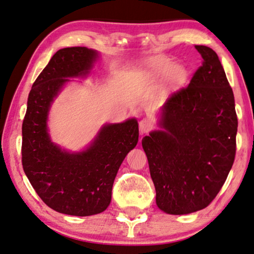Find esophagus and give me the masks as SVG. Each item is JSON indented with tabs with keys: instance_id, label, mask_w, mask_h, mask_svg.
<instances>
[{
	"instance_id": "esophagus-1",
	"label": "esophagus",
	"mask_w": 254,
	"mask_h": 254,
	"mask_svg": "<svg viewBox=\"0 0 254 254\" xmlns=\"http://www.w3.org/2000/svg\"><path fill=\"white\" fill-rule=\"evenodd\" d=\"M153 127V122L149 119H142L139 122V130L141 134H146L151 130Z\"/></svg>"
}]
</instances>
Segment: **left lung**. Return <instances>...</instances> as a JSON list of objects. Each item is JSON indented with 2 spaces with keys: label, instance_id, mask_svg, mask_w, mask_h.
<instances>
[{
  "label": "left lung",
  "instance_id": "obj_1",
  "mask_svg": "<svg viewBox=\"0 0 254 254\" xmlns=\"http://www.w3.org/2000/svg\"><path fill=\"white\" fill-rule=\"evenodd\" d=\"M202 66L190 83L168 98L162 130L142 138L156 204L169 214H188L215 198L236 154L234 93L218 55L195 45Z\"/></svg>",
  "mask_w": 254,
  "mask_h": 254
}]
</instances>
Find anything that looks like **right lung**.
Listing matches in <instances>:
<instances>
[{
	"mask_svg": "<svg viewBox=\"0 0 254 254\" xmlns=\"http://www.w3.org/2000/svg\"><path fill=\"white\" fill-rule=\"evenodd\" d=\"M97 51L60 49L34 82L22 122L21 162L25 175L49 207L69 215L98 214L107 209L121 164L138 142L135 119L103 127L89 148L68 153L48 133V113L67 77L85 76Z\"/></svg>",
	"mask_w": 254,
	"mask_h": 254,
	"instance_id": "obj_1",
	"label": "right lung"
}]
</instances>
